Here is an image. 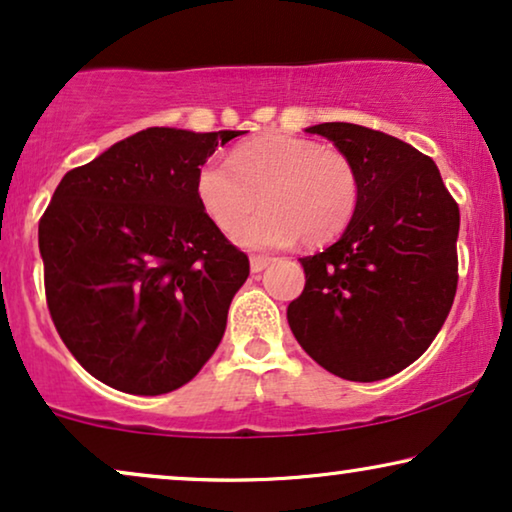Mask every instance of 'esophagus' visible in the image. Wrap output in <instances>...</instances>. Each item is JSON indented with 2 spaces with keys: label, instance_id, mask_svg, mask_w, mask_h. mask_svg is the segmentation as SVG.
I'll return each instance as SVG.
<instances>
[{
  "label": "esophagus",
  "instance_id": "esophagus-1",
  "mask_svg": "<svg viewBox=\"0 0 512 512\" xmlns=\"http://www.w3.org/2000/svg\"><path fill=\"white\" fill-rule=\"evenodd\" d=\"M272 258L270 256H251L249 258V265H251V272H261L270 265Z\"/></svg>",
  "mask_w": 512,
  "mask_h": 512
}]
</instances>
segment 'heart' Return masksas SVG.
Listing matches in <instances>:
<instances>
[{"label": "heart", "instance_id": "obj_1", "mask_svg": "<svg viewBox=\"0 0 512 512\" xmlns=\"http://www.w3.org/2000/svg\"><path fill=\"white\" fill-rule=\"evenodd\" d=\"M200 207L247 249L324 244L349 226L359 205V172L347 153L293 135H261L237 146L230 163L209 158L195 179Z\"/></svg>", "mask_w": 512, "mask_h": 512}]
</instances>
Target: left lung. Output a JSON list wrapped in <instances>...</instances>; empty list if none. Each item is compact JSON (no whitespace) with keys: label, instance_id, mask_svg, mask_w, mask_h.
Listing matches in <instances>:
<instances>
[{"label":"left lung","instance_id":"left-lung-1","mask_svg":"<svg viewBox=\"0 0 512 512\" xmlns=\"http://www.w3.org/2000/svg\"><path fill=\"white\" fill-rule=\"evenodd\" d=\"M359 172L340 240L300 258L305 289L286 310L300 347L328 373L377 382L417 361L457 293L459 207L415 146L354 123H319Z\"/></svg>","mask_w":512,"mask_h":512}]
</instances>
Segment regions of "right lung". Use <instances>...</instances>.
<instances>
[{
    "label": "right lung",
    "instance_id": "add662e5",
    "mask_svg": "<svg viewBox=\"0 0 512 512\" xmlns=\"http://www.w3.org/2000/svg\"><path fill=\"white\" fill-rule=\"evenodd\" d=\"M244 130L149 128L69 170L39 221L46 300L74 359L125 394L191 382L249 258L200 207L198 170Z\"/></svg>",
    "mask_w": 512,
    "mask_h": 512
}]
</instances>
